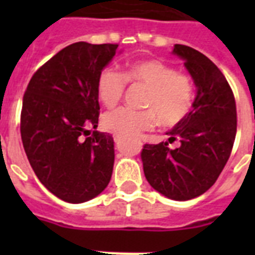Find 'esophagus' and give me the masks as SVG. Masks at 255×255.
<instances>
[{
    "mask_svg": "<svg viewBox=\"0 0 255 255\" xmlns=\"http://www.w3.org/2000/svg\"><path fill=\"white\" fill-rule=\"evenodd\" d=\"M114 140H115V143H119L120 140H122V136L118 135V133H115V135H114Z\"/></svg>",
    "mask_w": 255,
    "mask_h": 255,
    "instance_id": "esophagus-1",
    "label": "esophagus"
}]
</instances>
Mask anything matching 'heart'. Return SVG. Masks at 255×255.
I'll return each instance as SVG.
<instances>
[{"mask_svg": "<svg viewBox=\"0 0 255 255\" xmlns=\"http://www.w3.org/2000/svg\"><path fill=\"white\" fill-rule=\"evenodd\" d=\"M126 81L148 87L144 107L149 110L135 111L127 107L110 110L103 115L107 131L120 136H135L151 129L156 119L164 127H174L189 115L193 107L194 90L189 78L157 59L137 61L128 65L123 74L107 67L98 78V96L102 103L112 107L123 96Z\"/></svg>", "mask_w": 255, "mask_h": 255, "instance_id": "obj_1", "label": "heart"}]
</instances>
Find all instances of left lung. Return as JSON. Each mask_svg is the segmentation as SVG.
<instances>
[{"mask_svg": "<svg viewBox=\"0 0 255 255\" xmlns=\"http://www.w3.org/2000/svg\"><path fill=\"white\" fill-rule=\"evenodd\" d=\"M172 54L181 58L193 79V107L167 132V141L144 144L140 156L153 189L186 201L205 193L225 167L237 132V110L229 83L209 58L184 45H174ZM174 139L180 147L170 150L167 145Z\"/></svg>", "mask_w": 255, "mask_h": 255, "instance_id": "obj_1", "label": "left lung"}]
</instances>
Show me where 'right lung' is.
<instances>
[{"label": "right lung", "mask_w": 255, "mask_h": 255, "mask_svg": "<svg viewBox=\"0 0 255 255\" xmlns=\"http://www.w3.org/2000/svg\"><path fill=\"white\" fill-rule=\"evenodd\" d=\"M118 45L77 42L37 70L26 88L21 137L39 181L71 204L106 189L114 169V139L98 127V78Z\"/></svg>", "instance_id": "1"}]
</instances>
